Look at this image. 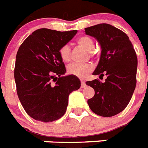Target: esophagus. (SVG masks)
Instances as JSON below:
<instances>
[{
	"label": "esophagus",
	"mask_w": 148,
	"mask_h": 148,
	"mask_svg": "<svg viewBox=\"0 0 148 148\" xmlns=\"http://www.w3.org/2000/svg\"><path fill=\"white\" fill-rule=\"evenodd\" d=\"M86 83L84 80H81V88H84L86 86Z\"/></svg>",
	"instance_id": "34e87169"
}]
</instances>
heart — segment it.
<instances>
[{
	"mask_svg": "<svg viewBox=\"0 0 148 148\" xmlns=\"http://www.w3.org/2000/svg\"><path fill=\"white\" fill-rule=\"evenodd\" d=\"M77 43L85 50L88 51L89 56L95 55V43L91 37L88 35L80 36L77 39ZM59 56L64 62H68L71 59V49L68 45L61 47L59 51ZM93 66L91 63H72L67 68L69 74L74 75L79 78H84L89 73L92 71Z\"/></svg>",
	"mask_w": 148,
	"mask_h": 148,
	"instance_id": "obj_1",
	"label": "heart"
}]
</instances>
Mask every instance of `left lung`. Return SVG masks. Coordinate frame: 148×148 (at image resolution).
<instances>
[{"mask_svg": "<svg viewBox=\"0 0 148 148\" xmlns=\"http://www.w3.org/2000/svg\"><path fill=\"white\" fill-rule=\"evenodd\" d=\"M85 32L97 39L101 48L93 75L107 76L105 83L99 79L86 82L95 90L87 103L92 112L110 117L123 111L131 100L136 86L137 56L127 34L114 26L102 23Z\"/></svg>", "mask_w": 148, "mask_h": 148, "instance_id": "1", "label": "left lung"}]
</instances>
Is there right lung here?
<instances>
[{"instance_id": "right-lung-1", "label": "right lung", "mask_w": 148, "mask_h": 148, "mask_svg": "<svg viewBox=\"0 0 148 148\" xmlns=\"http://www.w3.org/2000/svg\"><path fill=\"white\" fill-rule=\"evenodd\" d=\"M77 32L40 28L18 48L14 69L17 95L25 112L34 120H59L66 111L70 93L80 89L77 77H62L66 69L59 53Z\"/></svg>"}]
</instances>
